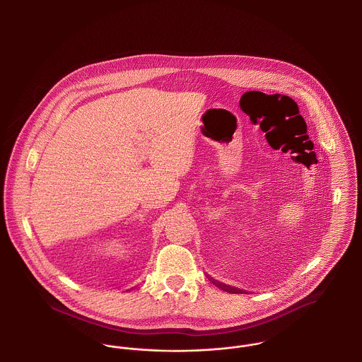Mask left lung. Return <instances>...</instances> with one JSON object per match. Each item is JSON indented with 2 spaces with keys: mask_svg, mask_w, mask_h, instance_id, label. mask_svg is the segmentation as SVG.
Segmentation results:
<instances>
[{
  "mask_svg": "<svg viewBox=\"0 0 362 362\" xmlns=\"http://www.w3.org/2000/svg\"><path fill=\"white\" fill-rule=\"evenodd\" d=\"M218 288H221L223 291H226V292H239V291H236L235 288H229V286H226L224 284H218Z\"/></svg>",
  "mask_w": 362,
  "mask_h": 362,
  "instance_id": "obj_1",
  "label": "left lung"
}]
</instances>
